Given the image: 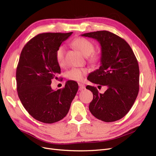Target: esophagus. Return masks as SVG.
I'll list each match as a JSON object with an SVG mask.
<instances>
[{"label":"esophagus","mask_w":156,"mask_h":156,"mask_svg":"<svg viewBox=\"0 0 156 156\" xmlns=\"http://www.w3.org/2000/svg\"><path fill=\"white\" fill-rule=\"evenodd\" d=\"M79 90H82L85 88V85H84V84L81 83H79Z\"/></svg>","instance_id":"esophagus-1"}]
</instances>
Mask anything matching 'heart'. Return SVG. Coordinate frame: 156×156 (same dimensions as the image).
Listing matches in <instances>:
<instances>
[{"label": "heart", "instance_id": "b5f03b06", "mask_svg": "<svg viewBox=\"0 0 156 156\" xmlns=\"http://www.w3.org/2000/svg\"><path fill=\"white\" fill-rule=\"evenodd\" d=\"M72 45L77 49L84 56H88V60L93 64L100 62L101 57L99 53H95V45L90 40L84 37H77L72 41ZM56 60L59 66H62L65 63V48L63 45L59 46L56 51ZM88 72L86 69L72 68L66 73V77L71 81H81Z\"/></svg>", "mask_w": 156, "mask_h": 156}]
</instances>
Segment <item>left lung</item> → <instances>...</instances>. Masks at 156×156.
Instances as JSON below:
<instances>
[{
	"label": "left lung",
	"instance_id": "obj_1",
	"mask_svg": "<svg viewBox=\"0 0 156 156\" xmlns=\"http://www.w3.org/2000/svg\"><path fill=\"white\" fill-rule=\"evenodd\" d=\"M96 40L101 45V66L89 74L88 79L107 86L104 94L96 87L87 86L93 94L89 110L96 119L105 122L119 120L129 111L139 90V68L137 60L127 42L107 30L81 35Z\"/></svg>",
	"mask_w": 156,
	"mask_h": 156
}]
</instances>
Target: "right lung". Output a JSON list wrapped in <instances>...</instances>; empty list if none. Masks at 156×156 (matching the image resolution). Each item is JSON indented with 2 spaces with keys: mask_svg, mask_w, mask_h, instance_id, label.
<instances>
[{
  "mask_svg": "<svg viewBox=\"0 0 156 156\" xmlns=\"http://www.w3.org/2000/svg\"><path fill=\"white\" fill-rule=\"evenodd\" d=\"M42 33L23 48L16 70L18 96L27 111L40 122L55 123L66 116L78 90V84L68 81L63 88H51L52 79H57L60 68L56 51L72 34Z\"/></svg>",
  "mask_w": 156,
  "mask_h": 156,
  "instance_id": "right-lung-1",
  "label": "right lung"
}]
</instances>
